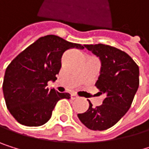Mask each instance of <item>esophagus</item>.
I'll return each instance as SVG.
<instances>
[{
  "label": "esophagus",
  "mask_w": 149,
  "mask_h": 149,
  "mask_svg": "<svg viewBox=\"0 0 149 149\" xmlns=\"http://www.w3.org/2000/svg\"><path fill=\"white\" fill-rule=\"evenodd\" d=\"M70 97H71V99H73V100H74V99H78V98H79V97H78L76 95H74V94H72V95H70Z\"/></svg>",
  "instance_id": "obj_1"
}]
</instances>
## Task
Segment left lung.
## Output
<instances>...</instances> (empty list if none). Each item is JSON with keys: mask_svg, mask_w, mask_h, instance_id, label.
Wrapping results in <instances>:
<instances>
[{"mask_svg": "<svg viewBox=\"0 0 149 149\" xmlns=\"http://www.w3.org/2000/svg\"><path fill=\"white\" fill-rule=\"evenodd\" d=\"M84 46L100 59V75L95 87L105 98L96 107L88 101V111L78 117L87 128L104 130L117 123L130 109L139 88V70L132 58L120 49L103 44Z\"/></svg>", "mask_w": 149, "mask_h": 149, "instance_id": "obj_1", "label": "left lung"}]
</instances>
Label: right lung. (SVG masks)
I'll return each mask as SVG.
<instances>
[{"label": "right lung", "instance_id": "obj_1", "mask_svg": "<svg viewBox=\"0 0 149 149\" xmlns=\"http://www.w3.org/2000/svg\"><path fill=\"white\" fill-rule=\"evenodd\" d=\"M70 48L81 50L84 46L48 35L26 48L7 67L3 95L8 110L17 122L29 127L41 126L50 120L59 100L70 98L69 93L46 88L48 81L56 80L61 56Z\"/></svg>", "mask_w": 149, "mask_h": 149}]
</instances>
